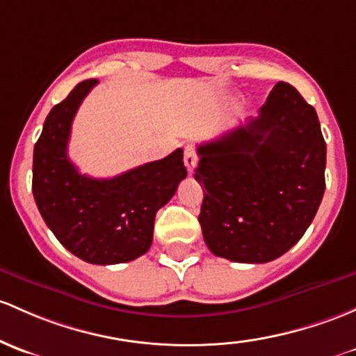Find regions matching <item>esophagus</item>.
Wrapping results in <instances>:
<instances>
[{"mask_svg":"<svg viewBox=\"0 0 356 356\" xmlns=\"http://www.w3.org/2000/svg\"><path fill=\"white\" fill-rule=\"evenodd\" d=\"M196 153H194V148L191 147V145H186L184 147V165L188 168V172L194 170V167H196Z\"/></svg>","mask_w":356,"mask_h":356,"instance_id":"1","label":"esophagus"}]
</instances>
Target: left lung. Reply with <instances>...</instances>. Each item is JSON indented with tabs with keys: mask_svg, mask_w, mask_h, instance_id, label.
<instances>
[{
	"mask_svg": "<svg viewBox=\"0 0 356 356\" xmlns=\"http://www.w3.org/2000/svg\"><path fill=\"white\" fill-rule=\"evenodd\" d=\"M200 223L215 256L268 263L312 223L326 189V141L316 109L280 81L259 115L197 147Z\"/></svg>",
	"mask_w": 356,
	"mask_h": 356,
	"instance_id": "obj_1",
	"label": "left lung"
}]
</instances>
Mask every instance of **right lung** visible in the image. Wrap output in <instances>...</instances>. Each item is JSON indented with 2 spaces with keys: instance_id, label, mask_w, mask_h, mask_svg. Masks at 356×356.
I'll return each mask as SVG.
<instances>
[{
  "instance_id": "obj_1",
  "label": "right lung",
  "mask_w": 356,
  "mask_h": 356,
  "mask_svg": "<svg viewBox=\"0 0 356 356\" xmlns=\"http://www.w3.org/2000/svg\"><path fill=\"white\" fill-rule=\"evenodd\" d=\"M97 80H85L54 106L33 148L32 193L59 242L92 264L128 263L153 241L155 215L186 179L182 149L112 179L78 172L68 159L71 122Z\"/></svg>"
}]
</instances>
